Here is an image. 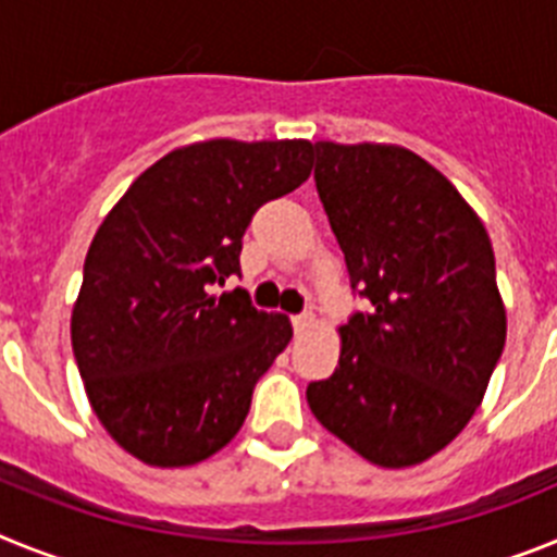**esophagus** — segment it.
<instances>
[{
	"mask_svg": "<svg viewBox=\"0 0 557 557\" xmlns=\"http://www.w3.org/2000/svg\"><path fill=\"white\" fill-rule=\"evenodd\" d=\"M292 322H294V331H297V333H308L313 325H317V317H313V313H297V317H294Z\"/></svg>",
	"mask_w": 557,
	"mask_h": 557,
	"instance_id": "34e87169",
	"label": "esophagus"
}]
</instances>
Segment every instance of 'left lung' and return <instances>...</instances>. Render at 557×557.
<instances>
[{"label":"left lung","instance_id":"obj_1","mask_svg":"<svg viewBox=\"0 0 557 557\" xmlns=\"http://www.w3.org/2000/svg\"><path fill=\"white\" fill-rule=\"evenodd\" d=\"M313 148L319 198L372 311L338 327V367L308 384V406L372 466H418L466 429L505 350L491 238L457 187L409 148Z\"/></svg>","mask_w":557,"mask_h":557}]
</instances>
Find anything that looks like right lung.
<instances>
[{
  "mask_svg": "<svg viewBox=\"0 0 557 557\" xmlns=\"http://www.w3.org/2000/svg\"><path fill=\"white\" fill-rule=\"evenodd\" d=\"M308 139H205L164 153L98 226L72 308L89 404L153 468L212 457L240 432L251 389L292 342V319L251 308L240 238L260 205L311 176Z\"/></svg>",
  "mask_w": 557,
  "mask_h": 557,
  "instance_id": "add662e5",
  "label": "right lung"
}]
</instances>
